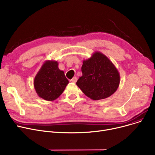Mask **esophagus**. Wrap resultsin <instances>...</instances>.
Instances as JSON below:
<instances>
[{"mask_svg": "<svg viewBox=\"0 0 155 155\" xmlns=\"http://www.w3.org/2000/svg\"><path fill=\"white\" fill-rule=\"evenodd\" d=\"M70 81H71V82L75 83V82H77V77H73V78Z\"/></svg>", "mask_w": 155, "mask_h": 155, "instance_id": "esophagus-1", "label": "esophagus"}]
</instances>
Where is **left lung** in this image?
<instances>
[{
    "label": "left lung",
    "mask_w": 155,
    "mask_h": 155,
    "mask_svg": "<svg viewBox=\"0 0 155 155\" xmlns=\"http://www.w3.org/2000/svg\"><path fill=\"white\" fill-rule=\"evenodd\" d=\"M82 75L77 85L89 98L98 101L112 95L119 87L120 74L115 65L100 51L83 61Z\"/></svg>",
    "instance_id": "left-lung-1"
}]
</instances>
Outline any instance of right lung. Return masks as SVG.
<instances>
[{
    "mask_svg": "<svg viewBox=\"0 0 155 155\" xmlns=\"http://www.w3.org/2000/svg\"><path fill=\"white\" fill-rule=\"evenodd\" d=\"M63 71L58 68V63L46 60L34 79V87L38 95L48 101H53L61 95L68 84Z\"/></svg>",
    "mask_w": 155,
    "mask_h": 155,
    "instance_id": "1",
    "label": "right lung"
}]
</instances>
